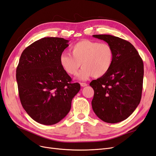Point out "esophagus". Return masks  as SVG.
<instances>
[{"label":"esophagus","instance_id":"34e87169","mask_svg":"<svg viewBox=\"0 0 156 156\" xmlns=\"http://www.w3.org/2000/svg\"><path fill=\"white\" fill-rule=\"evenodd\" d=\"M80 84H81V86L82 87H87L88 85V84L85 83H80Z\"/></svg>","mask_w":156,"mask_h":156}]
</instances>
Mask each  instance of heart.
<instances>
[{"label":"heart","instance_id":"b5f03b06","mask_svg":"<svg viewBox=\"0 0 156 156\" xmlns=\"http://www.w3.org/2000/svg\"><path fill=\"white\" fill-rule=\"evenodd\" d=\"M72 55L64 53L60 56V64L64 72L75 76L79 68L83 69L79 78L85 80L88 77H101L111 69L114 62L112 47L107 43L83 40L74 44L70 49Z\"/></svg>","mask_w":156,"mask_h":156}]
</instances>
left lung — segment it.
Masks as SVG:
<instances>
[{"mask_svg": "<svg viewBox=\"0 0 156 156\" xmlns=\"http://www.w3.org/2000/svg\"><path fill=\"white\" fill-rule=\"evenodd\" d=\"M93 37L110 44L115 58L109 72L90 83L94 91L92 109L101 120L118 123L127 119L140 101L144 76L143 60L134 46L125 40L107 34Z\"/></svg>", "mask_w": 156, "mask_h": 156, "instance_id": "8db88e82", "label": "left lung"}]
</instances>
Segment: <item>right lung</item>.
Instances as JSON below:
<instances>
[{"label":"right lung","mask_w":156,"mask_h":156,"mask_svg":"<svg viewBox=\"0 0 156 156\" xmlns=\"http://www.w3.org/2000/svg\"><path fill=\"white\" fill-rule=\"evenodd\" d=\"M68 41L44 37L28 46L21 55L16 69L19 96L27 114L40 124L53 125L63 119L81 88L78 83H72L60 64Z\"/></svg>","instance_id":"right-lung-1"}]
</instances>
